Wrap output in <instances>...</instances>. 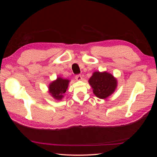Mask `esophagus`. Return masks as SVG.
Returning a JSON list of instances; mask_svg holds the SVG:
<instances>
[{
	"label": "esophagus",
	"instance_id": "obj_1",
	"mask_svg": "<svg viewBox=\"0 0 157 157\" xmlns=\"http://www.w3.org/2000/svg\"><path fill=\"white\" fill-rule=\"evenodd\" d=\"M75 79L77 80H82L81 75H76V76H75Z\"/></svg>",
	"mask_w": 157,
	"mask_h": 157
}]
</instances>
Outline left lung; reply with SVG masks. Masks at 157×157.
Returning <instances> with one entry per match:
<instances>
[{
  "label": "left lung",
  "instance_id": "left-lung-1",
  "mask_svg": "<svg viewBox=\"0 0 157 157\" xmlns=\"http://www.w3.org/2000/svg\"><path fill=\"white\" fill-rule=\"evenodd\" d=\"M88 82L93 88L96 96L100 99H106L115 91L117 80L106 71H96L90 78Z\"/></svg>",
  "mask_w": 157,
  "mask_h": 157
}]
</instances>
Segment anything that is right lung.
Listing matches in <instances>:
<instances>
[{
	"label": "right lung",
	"instance_id": "right-lung-1",
	"mask_svg": "<svg viewBox=\"0 0 157 157\" xmlns=\"http://www.w3.org/2000/svg\"><path fill=\"white\" fill-rule=\"evenodd\" d=\"M70 80L58 77L49 84V93L51 96L57 100H61L63 98V94L68 88Z\"/></svg>",
	"mask_w": 157,
	"mask_h": 157
}]
</instances>
